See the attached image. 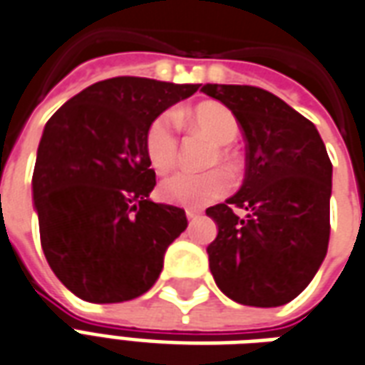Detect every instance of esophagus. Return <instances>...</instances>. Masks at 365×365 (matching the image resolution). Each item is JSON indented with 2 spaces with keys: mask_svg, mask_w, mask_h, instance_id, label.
Returning a JSON list of instances; mask_svg holds the SVG:
<instances>
[{
  "mask_svg": "<svg viewBox=\"0 0 365 365\" xmlns=\"http://www.w3.org/2000/svg\"><path fill=\"white\" fill-rule=\"evenodd\" d=\"M198 215H200V212H198V210H192V208L186 210V217H188V222H192V220H196Z\"/></svg>",
  "mask_w": 365,
  "mask_h": 365,
  "instance_id": "obj_1",
  "label": "esophagus"
}]
</instances>
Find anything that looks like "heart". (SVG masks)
Returning <instances> with one entry per match:
<instances>
[{"instance_id": "b5f03b06", "label": "heart", "mask_w": 365, "mask_h": 365, "mask_svg": "<svg viewBox=\"0 0 365 365\" xmlns=\"http://www.w3.org/2000/svg\"><path fill=\"white\" fill-rule=\"evenodd\" d=\"M180 120L192 124L202 132L214 140L215 143L235 142L239 135L237 118L233 116L227 106L220 103H204L179 114ZM177 148H179V138H177V122L171 113H163L151 122L145 138V150L150 157L153 169L157 171H167L171 169L175 159H177ZM220 159L223 163H233V153L227 148L220 150ZM231 180L220 169L206 173H190V171H175L167 175L161 185L159 194L165 202L175 204V206H188V208H200L210 202H215L230 192Z\"/></svg>"}]
</instances>
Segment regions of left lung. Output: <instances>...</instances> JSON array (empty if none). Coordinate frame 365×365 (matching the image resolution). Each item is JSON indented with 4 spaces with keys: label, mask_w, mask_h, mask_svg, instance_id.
Segmentation results:
<instances>
[{
    "label": "left lung",
    "mask_w": 365,
    "mask_h": 365,
    "mask_svg": "<svg viewBox=\"0 0 365 365\" xmlns=\"http://www.w3.org/2000/svg\"><path fill=\"white\" fill-rule=\"evenodd\" d=\"M202 91L230 108L247 142L243 186L206 210L217 225L210 270L233 302L278 307L307 288L327 255L331 159L315 124L272 93L217 83Z\"/></svg>",
    "instance_id": "obj_1"
}]
</instances>
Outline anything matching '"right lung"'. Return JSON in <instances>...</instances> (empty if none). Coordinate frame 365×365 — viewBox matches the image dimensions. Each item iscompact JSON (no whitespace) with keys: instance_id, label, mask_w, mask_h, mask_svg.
Returning <instances> with one entry per match:
<instances>
[{"instance_id":"obj_1","label":"right lung","mask_w":365,"mask_h":365,"mask_svg":"<svg viewBox=\"0 0 365 365\" xmlns=\"http://www.w3.org/2000/svg\"><path fill=\"white\" fill-rule=\"evenodd\" d=\"M200 85L113 77L71 97L46 122L33 173L41 243L77 297L118 303L145 294L185 210L155 204L145 138L151 122Z\"/></svg>"}]
</instances>
